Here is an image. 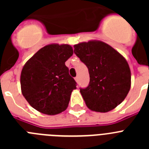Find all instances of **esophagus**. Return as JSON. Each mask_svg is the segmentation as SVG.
Listing matches in <instances>:
<instances>
[{
    "label": "esophagus",
    "mask_w": 149,
    "mask_h": 149,
    "mask_svg": "<svg viewBox=\"0 0 149 149\" xmlns=\"http://www.w3.org/2000/svg\"><path fill=\"white\" fill-rule=\"evenodd\" d=\"M74 80H75V81L77 83H78V81H79V78H78V77H76L75 78H74Z\"/></svg>",
    "instance_id": "obj_1"
}]
</instances>
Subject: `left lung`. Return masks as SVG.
<instances>
[{"mask_svg": "<svg viewBox=\"0 0 149 149\" xmlns=\"http://www.w3.org/2000/svg\"><path fill=\"white\" fill-rule=\"evenodd\" d=\"M74 48V54L89 70V86L80 89L88 108L100 113L116 108L131 89V74L127 60L101 41L78 43Z\"/></svg>", "mask_w": 149, "mask_h": 149, "instance_id": "obj_1", "label": "left lung"}]
</instances>
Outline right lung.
I'll list each match as a JSON object with an SVG mask.
<instances>
[{"label": "right lung", "instance_id": "1", "mask_svg": "<svg viewBox=\"0 0 149 149\" xmlns=\"http://www.w3.org/2000/svg\"><path fill=\"white\" fill-rule=\"evenodd\" d=\"M72 54L69 45L50 44L39 49L24 65L20 80L22 95L42 113L56 115L68 107L77 84L65 65Z\"/></svg>", "mask_w": 149, "mask_h": 149}]
</instances>
